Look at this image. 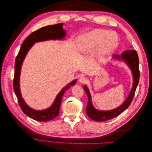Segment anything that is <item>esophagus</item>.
Returning a JSON list of instances; mask_svg holds the SVG:
<instances>
[{"label":"esophagus","instance_id":"esophagus-1","mask_svg":"<svg viewBox=\"0 0 152 152\" xmlns=\"http://www.w3.org/2000/svg\"><path fill=\"white\" fill-rule=\"evenodd\" d=\"M80 83H85L87 81V79L86 77H84V76H81L80 78H79V80Z\"/></svg>","mask_w":152,"mask_h":152}]
</instances>
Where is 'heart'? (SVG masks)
<instances>
[{"instance_id": "1", "label": "heart", "mask_w": 152, "mask_h": 152, "mask_svg": "<svg viewBox=\"0 0 152 152\" xmlns=\"http://www.w3.org/2000/svg\"><path fill=\"white\" fill-rule=\"evenodd\" d=\"M118 42L117 37L110 34V31L104 29H98L87 34L81 40V50L87 52L93 50L100 44V50L102 54H108L116 48Z\"/></svg>"}]
</instances>
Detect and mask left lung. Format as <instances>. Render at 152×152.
I'll return each mask as SVG.
<instances>
[{"mask_svg": "<svg viewBox=\"0 0 152 152\" xmlns=\"http://www.w3.org/2000/svg\"><path fill=\"white\" fill-rule=\"evenodd\" d=\"M113 57L119 59H122L123 61H125L128 64V65L131 68L132 72L133 77H134V82H133L132 87L129 95L128 98L125 101V102L117 108L110 110V111H99V110H96L93 107L91 103V97L89 91L88 89H87V86H84V89L87 95V97H88V103H87V105L86 107V113L89 118L95 121L104 122L110 120V119L116 117L118 115L122 113L124 110H126L129 107V105L132 102L135 94L137 86L138 84L140 77V72L139 69L138 55H137L136 50L132 49L127 50L122 53L121 56L115 55Z\"/></svg>", "mask_w": 152, "mask_h": 152, "instance_id": "8db88e82", "label": "left lung"}]
</instances>
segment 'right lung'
Instances as JSON below:
<instances>
[{
  "instance_id": "1",
  "label": "right lung",
  "mask_w": 152,
  "mask_h": 152,
  "mask_svg": "<svg viewBox=\"0 0 152 152\" xmlns=\"http://www.w3.org/2000/svg\"><path fill=\"white\" fill-rule=\"evenodd\" d=\"M63 23H58L53 25H49L42 27L37 30H36L29 35L25 39L20 48V51L18 53L15 65V75L13 79V88L15 94L18 99V103L20 107L26 115L37 121L46 122L56 117L59 112V108L61 103L63 96L65 91L70 87L74 85L77 80H74L70 83H69L59 92L54 100L53 104L48 109L37 111L31 109L27 105L24 100L23 99L20 89V71L23 61L25 58L26 54L28 53L31 47L34 43L40 42V41L50 40V39H63L66 35L65 30H63L62 28Z\"/></svg>"
}]
</instances>
